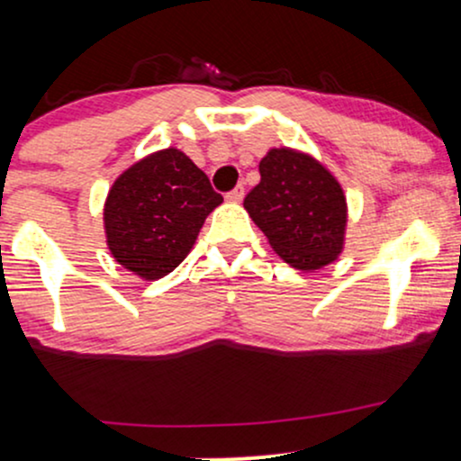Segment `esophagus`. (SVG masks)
<instances>
[{"label": "esophagus", "mask_w": 461, "mask_h": 461, "mask_svg": "<svg viewBox=\"0 0 461 461\" xmlns=\"http://www.w3.org/2000/svg\"><path fill=\"white\" fill-rule=\"evenodd\" d=\"M242 197H245V186L242 184H238L231 193H227V201H231V203H240Z\"/></svg>", "instance_id": "34e87169"}]
</instances>
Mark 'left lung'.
Returning <instances> with one entry per match:
<instances>
[{"instance_id":"1","label":"left lung","mask_w":461,"mask_h":461,"mask_svg":"<svg viewBox=\"0 0 461 461\" xmlns=\"http://www.w3.org/2000/svg\"><path fill=\"white\" fill-rule=\"evenodd\" d=\"M245 208L279 258L299 271L333 262L345 245L347 199L336 177L308 153L271 149Z\"/></svg>"}]
</instances>
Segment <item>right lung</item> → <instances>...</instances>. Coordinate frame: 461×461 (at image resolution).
<instances>
[{"label": "right lung", "mask_w": 461, "mask_h": 461, "mask_svg": "<svg viewBox=\"0 0 461 461\" xmlns=\"http://www.w3.org/2000/svg\"><path fill=\"white\" fill-rule=\"evenodd\" d=\"M219 193L179 149L156 151L113 184L104 225L114 260L142 279H160L182 264Z\"/></svg>", "instance_id": "right-lung-1"}]
</instances>
